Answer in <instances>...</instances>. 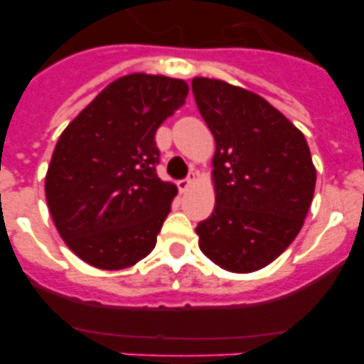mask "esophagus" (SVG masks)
Returning <instances> with one entry per match:
<instances>
[{
    "label": "esophagus",
    "instance_id": "1",
    "mask_svg": "<svg viewBox=\"0 0 364 364\" xmlns=\"http://www.w3.org/2000/svg\"><path fill=\"white\" fill-rule=\"evenodd\" d=\"M195 182H197V175H195V173H189L184 180H180L178 182V189L180 191H188Z\"/></svg>",
    "mask_w": 364,
    "mask_h": 364
}]
</instances>
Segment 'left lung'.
Instances as JSON below:
<instances>
[{
	"instance_id": "1",
	"label": "left lung",
	"mask_w": 364,
	"mask_h": 364,
	"mask_svg": "<svg viewBox=\"0 0 364 364\" xmlns=\"http://www.w3.org/2000/svg\"><path fill=\"white\" fill-rule=\"evenodd\" d=\"M191 89L217 144L215 210L198 222V246L222 269L257 272L294 242L306 218L317 178L310 147L255 92L210 78H195Z\"/></svg>"
}]
</instances>
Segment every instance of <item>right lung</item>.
Returning <instances> with one entry per match:
<instances>
[{"mask_svg": "<svg viewBox=\"0 0 364 364\" xmlns=\"http://www.w3.org/2000/svg\"><path fill=\"white\" fill-rule=\"evenodd\" d=\"M188 91L184 80L167 76L118 78L58 140L45 197L62 239L87 264L129 268L153 252L176 195L156 175L154 134Z\"/></svg>", "mask_w": 364, "mask_h": 364, "instance_id": "right-lung-1", "label": "right lung"}]
</instances>
